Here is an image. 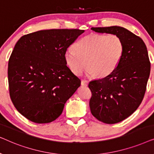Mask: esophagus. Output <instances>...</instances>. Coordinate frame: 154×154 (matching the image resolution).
Listing matches in <instances>:
<instances>
[{"mask_svg": "<svg viewBox=\"0 0 154 154\" xmlns=\"http://www.w3.org/2000/svg\"><path fill=\"white\" fill-rule=\"evenodd\" d=\"M88 81H85V80H83V81H81V85L88 86Z\"/></svg>", "mask_w": 154, "mask_h": 154, "instance_id": "34e87169", "label": "esophagus"}]
</instances>
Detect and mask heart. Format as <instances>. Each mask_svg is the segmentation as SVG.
<instances>
[{
    "label": "heart",
    "mask_w": 154,
    "mask_h": 154,
    "mask_svg": "<svg viewBox=\"0 0 154 154\" xmlns=\"http://www.w3.org/2000/svg\"><path fill=\"white\" fill-rule=\"evenodd\" d=\"M123 50V42L119 35L92 33L75 43L73 49L66 50L64 60L75 75L81 74L87 63L88 75L105 77L116 69Z\"/></svg>",
    "instance_id": "obj_1"
}]
</instances>
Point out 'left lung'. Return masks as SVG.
<instances>
[{"label":"left lung","instance_id":"8db88e82","mask_svg":"<svg viewBox=\"0 0 154 154\" xmlns=\"http://www.w3.org/2000/svg\"><path fill=\"white\" fill-rule=\"evenodd\" d=\"M91 30L116 34L123 42V57L116 69L88 85L92 114L104 123H119L132 114L144 98L151 70L146 46L141 38L123 27H92Z\"/></svg>","mask_w":154,"mask_h":154}]
</instances>
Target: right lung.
Masks as SVG:
<instances>
[{"label": "right lung", "instance_id": "add662e5", "mask_svg": "<svg viewBox=\"0 0 154 154\" xmlns=\"http://www.w3.org/2000/svg\"><path fill=\"white\" fill-rule=\"evenodd\" d=\"M84 31L41 30L17 42L8 62L10 96L17 110L29 121L56 120L81 86V80L66 66L64 52Z\"/></svg>", "mask_w": 154, "mask_h": 154}]
</instances>
